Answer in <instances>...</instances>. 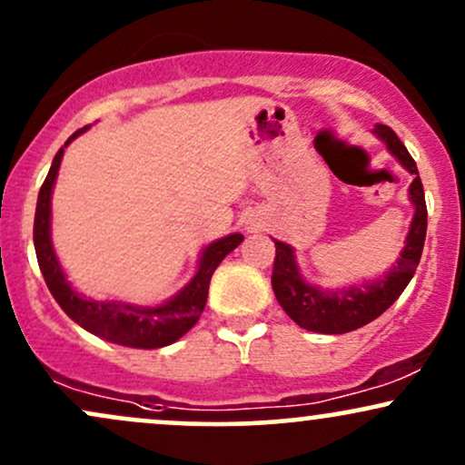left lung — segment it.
<instances>
[{
	"mask_svg": "<svg viewBox=\"0 0 465 465\" xmlns=\"http://www.w3.org/2000/svg\"><path fill=\"white\" fill-rule=\"evenodd\" d=\"M373 133L387 143L393 157L415 177L413 183L409 185V199L413 203L415 214L413 221H411L407 242H404V249L396 264L378 280L362 282V284H354L350 288L323 291V288L311 286L303 280L291 244L273 240L275 262L271 284H273L277 302L292 322L303 330H311V332L345 334L373 322L402 295V291L407 288L420 264L429 214H426L424 188H421L418 165L409 154L407 146L400 142V137L389 126L376 124Z\"/></svg>",
	"mask_w": 465,
	"mask_h": 465,
	"instance_id": "1",
	"label": "left lung"
}]
</instances>
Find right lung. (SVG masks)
Returning <instances> with one entry per match:
<instances>
[{
    "label": "right lung",
    "instance_id": "obj_1",
    "mask_svg": "<svg viewBox=\"0 0 465 465\" xmlns=\"http://www.w3.org/2000/svg\"><path fill=\"white\" fill-rule=\"evenodd\" d=\"M87 129L89 126H84V129L74 133L65 142V146L56 153L50 173H47L44 185H41L35 214V249L39 269L44 273V280L47 288H50L52 297L65 311L67 317L76 322L80 328L100 336V339L111 341V343L126 345V348H165V345L179 341L192 325L199 322L216 266L225 260L227 253H232L242 242L244 236L242 233H229V236L207 244L201 253L199 269H196L194 277L181 288L173 300L159 303V306H135V303L124 302H95L78 295L69 286L67 277L61 269V262H58L54 253V247H52L50 205L52 188H54L58 168H61L63 153H65L72 140H76L80 133Z\"/></svg>",
    "mask_w": 465,
    "mask_h": 465
}]
</instances>
